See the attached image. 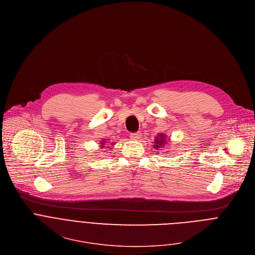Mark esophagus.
<instances>
[{
	"label": "esophagus",
	"instance_id": "esophagus-1",
	"mask_svg": "<svg viewBox=\"0 0 255 255\" xmlns=\"http://www.w3.org/2000/svg\"><path fill=\"white\" fill-rule=\"evenodd\" d=\"M141 137V133L140 132H136V133H131L130 134V139L131 140H139Z\"/></svg>",
	"mask_w": 255,
	"mask_h": 255
}]
</instances>
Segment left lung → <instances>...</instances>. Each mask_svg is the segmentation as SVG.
<instances>
[{"instance_id": "obj_1", "label": "left lung", "mask_w": 255, "mask_h": 255, "mask_svg": "<svg viewBox=\"0 0 255 255\" xmlns=\"http://www.w3.org/2000/svg\"><path fill=\"white\" fill-rule=\"evenodd\" d=\"M166 141V139H165V135L164 134H159V138H157L156 137V140H155V147L156 148H159V146H163V144H164V142ZM158 150V149H157Z\"/></svg>"}]
</instances>
